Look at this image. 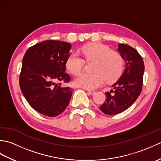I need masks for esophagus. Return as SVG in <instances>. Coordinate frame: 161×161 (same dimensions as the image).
Instances as JSON below:
<instances>
[{
	"label": "esophagus",
	"mask_w": 161,
	"mask_h": 161,
	"mask_svg": "<svg viewBox=\"0 0 161 161\" xmlns=\"http://www.w3.org/2000/svg\"><path fill=\"white\" fill-rule=\"evenodd\" d=\"M87 93L89 94V95H93L95 93V91H91V90H88L87 91Z\"/></svg>",
	"instance_id": "obj_1"
}]
</instances>
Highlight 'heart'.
I'll use <instances>...</instances> for the list:
<instances>
[{"mask_svg":"<svg viewBox=\"0 0 161 161\" xmlns=\"http://www.w3.org/2000/svg\"><path fill=\"white\" fill-rule=\"evenodd\" d=\"M84 57L87 61H94L92 66L93 73H81L75 78V84L86 89H95L102 86L106 80L107 82H113L120 76L123 70V60L120 54L112 51L101 43H91L81 49ZM84 61L78 54L73 53L68 57L66 66L73 75L82 70Z\"/></svg>","mask_w":161,"mask_h":161,"instance_id":"1","label":"heart"}]
</instances>
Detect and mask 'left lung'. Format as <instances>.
<instances>
[{
  "label": "left lung",
  "instance_id": "left-lung-1",
  "mask_svg": "<svg viewBox=\"0 0 161 161\" xmlns=\"http://www.w3.org/2000/svg\"><path fill=\"white\" fill-rule=\"evenodd\" d=\"M118 51L126 61L122 76L106 93L100 110L107 115H115L126 110L133 104L142 89L145 65L138 51L126 44H119Z\"/></svg>",
  "mask_w": 161,
  "mask_h": 161
}]
</instances>
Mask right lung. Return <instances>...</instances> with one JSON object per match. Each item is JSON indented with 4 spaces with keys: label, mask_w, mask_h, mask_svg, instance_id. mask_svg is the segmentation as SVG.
Returning a JSON list of instances; mask_svg holds the SVG:
<instances>
[{
    "label": "right lung",
    "mask_w": 161,
    "mask_h": 161,
    "mask_svg": "<svg viewBox=\"0 0 161 161\" xmlns=\"http://www.w3.org/2000/svg\"><path fill=\"white\" fill-rule=\"evenodd\" d=\"M70 49L69 43L47 40L29 47L23 57L20 90L29 104L44 115H59L70 102L73 89L61 84L70 81L65 73Z\"/></svg>",
    "instance_id": "add662e5"
}]
</instances>
